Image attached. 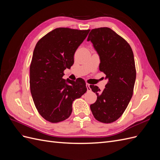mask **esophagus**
<instances>
[{
	"label": "esophagus",
	"instance_id": "esophagus-1",
	"mask_svg": "<svg viewBox=\"0 0 160 160\" xmlns=\"http://www.w3.org/2000/svg\"><path fill=\"white\" fill-rule=\"evenodd\" d=\"M86 87H87V89H88V91H91V89L90 88V85L88 84V83H87L86 84Z\"/></svg>",
	"mask_w": 160,
	"mask_h": 160
}]
</instances>
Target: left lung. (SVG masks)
<instances>
[{"label":"left lung","instance_id":"obj_1","mask_svg":"<svg viewBox=\"0 0 160 160\" xmlns=\"http://www.w3.org/2000/svg\"><path fill=\"white\" fill-rule=\"evenodd\" d=\"M89 41L99 56V70L108 79L102 91L90 85L98 96L90 108L97 120L110 123L122 115L132 98L136 78L133 53L129 43L108 27L92 29Z\"/></svg>","mask_w":160,"mask_h":160}]
</instances>
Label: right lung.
<instances>
[{"instance_id": "add662e5", "label": "right lung", "mask_w": 160, "mask_h": 160, "mask_svg": "<svg viewBox=\"0 0 160 160\" xmlns=\"http://www.w3.org/2000/svg\"><path fill=\"white\" fill-rule=\"evenodd\" d=\"M90 30L57 28L38 41L30 65V89L38 112L47 121L58 123L72 113V101L87 91L82 78L62 79L74 63V54Z\"/></svg>"}]
</instances>
